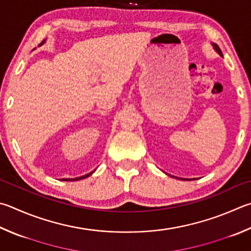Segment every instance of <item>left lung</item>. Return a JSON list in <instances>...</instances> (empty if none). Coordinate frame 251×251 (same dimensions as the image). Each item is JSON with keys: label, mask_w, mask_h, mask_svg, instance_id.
I'll list each match as a JSON object with an SVG mask.
<instances>
[{"label": "left lung", "mask_w": 251, "mask_h": 251, "mask_svg": "<svg viewBox=\"0 0 251 251\" xmlns=\"http://www.w3.org/2000/svg\"><path fill=\"white\" fill-rule=\"evenodd\" d=\"M212 46H213L214 50H215V51H216L218 54H220V56H223V53H222V51H221L220 47H218L216 44H214V43H213V44H212ZM173 177H176V176H173ZM176 179H180V180H190V179H181V177H176ZM191 180H192V179H191ZM193 180H194V179H193Z\"/></svg>", "instance_id": "obj_1"}]
</instances>
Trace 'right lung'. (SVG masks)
Wrapping results in <instances>:
<instances>
[{"mask_svg": "<svg viewBox=\"0 0 251 251\" xmlns=\"http://www.w3.org/2000/svg\"><path fill=\"white\" fill-rule=\"evenodd\" d=\"M45 43V40L44 42L42 43V45ZM95 170H93V171H91L90 173H88V175H85V176H78V177H75V179H62L63 181H79V180H82V179H85V177H88V176H90L91 175H92V173L94 172Z\"/></svg>", "mask_w": 251, "mask_h": 251, "instance_id": "add662e5", "label": "right lung"}]
</instances>
